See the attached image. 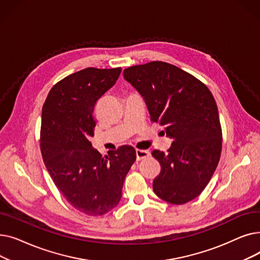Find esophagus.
<instances>
[{
  "instance_id": "obj_1",
  "label": "esophagus",
  "mask_w": 260,
  "mask_h": 260,
  "mask_svg": "<svg viewBox=\"0 0 260 260\" xmlns=\"http://www.w3.org/2000/svg\"><path fill=\"white\" fill-rule=\"evenodd\" d=\"M148 156H149L148 151H143V149H136V157H137V160H142Z\"/></svg>"
}]
</instances>
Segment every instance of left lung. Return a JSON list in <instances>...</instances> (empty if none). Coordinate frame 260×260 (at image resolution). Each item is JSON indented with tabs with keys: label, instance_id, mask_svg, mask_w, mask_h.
<instances>
[{
	"label": "left lung",
	"instance_id": "8db88e82",
	"mask_svg": "<svg viewBox=\"0 0 260 260\" xmlns=\"http://www.w3.org/2000/svg\"><path fill=\"white\" fill-rule=\"evenodd\" d=\"M123 77L143 98L151 120L173 140L168 154L154 149L161 172L154 193L169 203L196 198L211 180L220 159L222 132L210 89L175 65L154 61L126 68Z\"/></svg>",
	"mask_w": 260,
	"mask_h": 260
}]
</instances>
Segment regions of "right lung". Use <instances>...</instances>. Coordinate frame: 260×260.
Here are the masks:
<instances>
[{
    "label": "right lung",
    "mask_w": 260,
    "mask_h": 260,
    "mask_svg": "<svg viewBox=\"0 0 260 260\" xmlns=\"http://www.w3.org/2000/svg\"><path fill=\"white\" fill-rule=\"evenodd\" d=\"M120 74L121 67H88L72 74L50 89L42 108L40 145L45 167L67 202L89 216H101L117 206L136 160L131 145L103 157L89 141L94 105Z\"/></svg>",
    "instance_id": "add662e5"
}]
</instances>
